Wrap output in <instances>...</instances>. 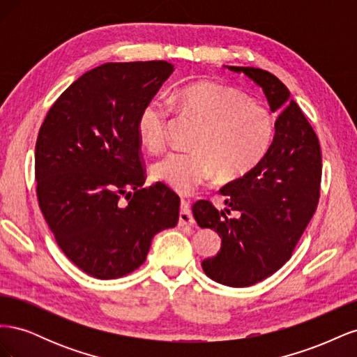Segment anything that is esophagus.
<instances>
[{"label":"esophagus","instance_id":"esophagus-1","mask_svg":"<svg viewBox=\"0 0 357 357\" xmlns=\"http://www.w3.org/2000/svg\"><path fill=\"white\" fill-rule=\"evenodd\" d=\"M195 220H193V215L189 208V202L186 199H181L180 202V214H178V225H193Z\"/></svg>","mask_w":357,"mask_h":357}]
</instances>
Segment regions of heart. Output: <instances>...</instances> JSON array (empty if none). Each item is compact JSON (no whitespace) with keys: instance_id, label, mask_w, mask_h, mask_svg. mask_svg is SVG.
<instances>
[{"instance_id":"heart-1","label":"heart","mask_w":357,"mask_h":357,"mask_svg":"<svg viewBox=\"0 0 357 357\" xmlns=\"http://www.w3.org/2000/svg\"><path fill=\"white\" fill-rule=\"evenodd\" d=\"M167 103L199 123L192 150H171L152 167L153 177L176 190L189 192L214 174L223 181L240 178L273 144L275 123L271 112L219 84H186L172 92ZM167 106L153 100L138 116V137L153 152L167 143Z\"/></svg>"}]
</instances>
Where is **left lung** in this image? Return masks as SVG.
<instances>
[{"mask_svg":"<svg viewBox=\"0 0 357 357\" xmlns=\"http://www.w3.org/2000/svg\"><path fill=\"white\" fill-rule=\"evenodd\" d=\"M225 68L247 75L264 91L271 112H280L265 158L220 189L226 208L219 211L204 199L192 205L199 228L214 229L222 238L218 255L202 261L204 273L220 284L247 287L278 271L295 250L319 202L321 153L316 132L274 74ZM231 211L239 215L228 218Z\"/></svg>","mask_w":357,"mask_h":357,"instance_id":"1","label":"left lung"}]
</instances>
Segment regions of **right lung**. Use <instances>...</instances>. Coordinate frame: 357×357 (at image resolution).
Returning <instances> with one entry per match:
<instances>
[{"mask_svg": "<svg viewBox=\"0 0 357 357\" xmlns=\"http://www.w3.org/2000/svg\"><path fill=\"white\" fill-rule=\"evenodd\" d=\"M174 66L107 62L50 107L36 144L37 198L61 250L83 273L112 280L143 265L153 236L178 222L180 198L143 188L137 121Z\"/></svg>", "mask_w": 357, "mask_h": 357, "instance_id": "obj_1", "label": "right lung"}]
</instances>
